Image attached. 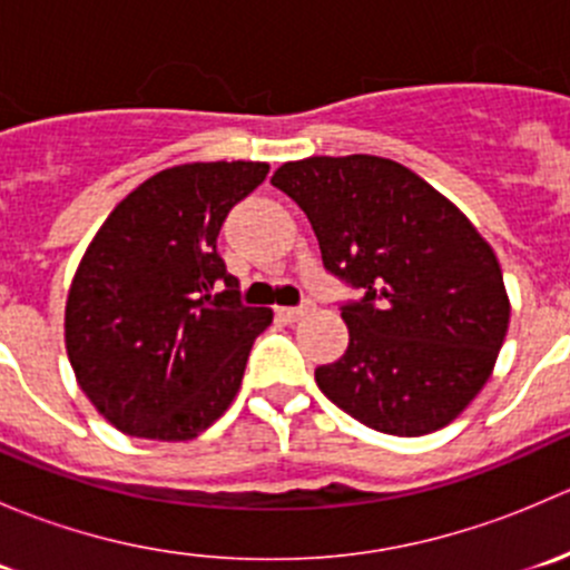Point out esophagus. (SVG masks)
<instances>
[{"label":"esophagus","mask_w":570,"mask_h":570,"mask_svg":"<svg viewBox=\"0 0 570 570\" xmlns=\"http://www.w3.org/2000/svg\"><path fill=\"white\" fill-rule=\"evenodd\" d=\"M308 312H312V303H303V306H278V308H275V314H278V317L286 320V322H295V320L306 317Z\"/></svg>","instance_id":"34e87169"}]
</instances>
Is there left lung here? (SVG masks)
Returning <instances> with one entry per match:
<instances>
[{
	"instance_id": "1",
	"label": "left lung",
	"mask_w": 570,
	"mask_h": 570,
	"mask_svg": "<svg viewBox=\"0 0 570 570\" xmlns=\"http://www.w3.org/2000/svg\"><path fill=\"white\" fill-rule=\"evenodd\" d=\"M273 187L306 212L327 273L361 295L338 306L350 344L314 370L320 392L377 433L450 424L485 386L508 333L491 245L392 159L308 157L281 165Z\"/></svg>"
}]
</instances>
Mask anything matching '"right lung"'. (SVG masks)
<instances>
[{
    "label": "right lung",
    "instance_id": "1",
    "mask_svg": "<svg viewBox=\"0 0 570 570\" xmlns=\"http://www.w3.org/2000/svg\"><path fill=\"white\" fill-rule=\"evenodd\" d=\"M264 163H189L126 195L73 275L66 347L101 416L137 439L189 441L223 416L273 312L245 306L217 253Z\"/></svg>",
    "mask_w": 570,
    "mask_h": 570
}]
</instances>
